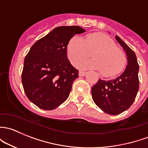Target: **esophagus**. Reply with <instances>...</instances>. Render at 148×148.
<instances>
[{
    "mask_svg": "<svg viewBox=\"0 0 148 148\" xmlns=\"http://www.w3.org/2000/svg\"><path fill=\"white\" fill-rule=\"evenodd\" d=\"M86 72H82V71H80V72L79 73V77H84V76L86 75Z\"/></svg>",
    "mask_w": 148,
    "mask_h": 148,
    "instance_id": "esophagus-1",
    "label": "esophagus"
}]
</instances>
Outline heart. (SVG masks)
I'll return each instance as SVG.
<instances>
[{
    "instance_id": "heart-1",
    "label": "heart",
    "mask_w": 148,
    "mask_h": 148,
    "mask_svg": "<svg viewBox=\"0 0 148 148\" xmlns=\"http://www.w3.org/2000/svg\"><path fill=\"white\" fill-rule=\"evenodd\" d=\"M94 49V57L79 60L76 64L77 68L101 70V73L106 76L115 75L123 69L125 62L124 54L116 47L109 37L101 33L91 34L86 39L80 35L73 37L67 45L68 58L74 64Z\"/></svg>"
}]
</instances>
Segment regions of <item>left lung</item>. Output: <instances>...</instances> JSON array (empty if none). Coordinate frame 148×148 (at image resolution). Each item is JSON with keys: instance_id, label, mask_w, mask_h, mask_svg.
I'll return each mask as SVG.
<instances>
[{"instance_id": "obj_1", "label": "left lung", "mask_w": 148, "mask_h": 148, "mask_svg": "<svg viewBox=\"0 0 148 148\" xmlns=\"http://www.w3.org/2000/svg\"><path fill=\"white\" fill-rule=\"evenodd\" d=\"M116 39L126 54V68L116 79L108 81L99 79L91 88L95 103L110 115L120 114L128 109L139 89V65L136 54L119 36L116 35Z\"/></svg>"}]
</instances>
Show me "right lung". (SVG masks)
Listing matches in <instances>:
<instances>
[{
    "label": "right lung",
    "instance_id": "1",
    "mask_svg": "<svg viewBox=\"0 0 148 148\" xmlns=\"http://www.w3.org/2000/svg\"><path fill=\"white\" fill-rule=\"evenodd\" d=\"M85 31L79 26L57 27L31 47L24 60L22 83L29 100L40 108L53 110L67 99L79 77L67 59L68 43Z\"/></svg>",
    "mask_w": 148,
    "mask_h": 148
}]
</instances>
